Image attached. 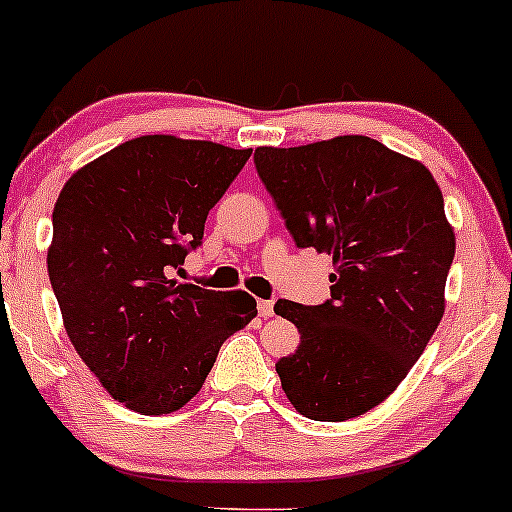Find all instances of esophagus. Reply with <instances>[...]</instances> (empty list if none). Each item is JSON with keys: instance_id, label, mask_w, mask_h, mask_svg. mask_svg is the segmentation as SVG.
<instances>
[{"instance_id": "obj_1", "label": "esophagus", "mask_w": 512, "mask_h": 512, "mask_svg": "<svg viewBox=\"0 0 512 512\" xmlns=\"http://www.w3.org/2000/svg\"><path fill=\"white\" fill-rule=\"evenodd\" d=\"M257 313H260L262 318H269V316H274V303H272V301H265V299H260V301H257Z\"/></svg>"}]
</instances>
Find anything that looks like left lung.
<instances>
[{"label": "left lung", "instance_id": "left-lung-1", "mask_svg": "<svg viewBox=\"0 0 512 512\" xmlns=\"http://www.w3.org/2000/svg\"><path fill=\"white\" fill-rule=\"evenodd\" d=\"M255 165L299 247L333 257L330 299H279L299 328L277 362L291 406L323 423L357 418L396 391L445 313L454 230L423 162L367 136L255 150Z\"/></svg>", "mask_w": 512, "mask_h": 512}]
</instances>
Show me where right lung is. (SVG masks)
I'll use <instances>...</instances> for the list:
<instances>
[{
    "mask_svg": "<svg viewBox=\"0 0 512 512\" xmlns=\"http://www.w3.org/2000/svg\"><path fill=\"white\" fill-rule=\"evenodd\" d=\"M250 155L140 136L80 167L58 196L48 277L67 338L109 396L140 415L187 406L228 335L257 316L243 289L174 277Z\"/></svg>",
    "mask_w": 512,
    "mask_h": 512,
    "instance_id": "1",
    "label": "right lung"
}]
</instances>
